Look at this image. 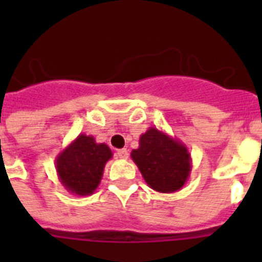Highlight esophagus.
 <instances>
[{"mask_svg": "<svg viewBox=\"0 0 262 262\" xmlns=\"http://www.w3.org/2000/svg\"><path fill=\"white\" fill-rule=\"evenodd\" d=\"M118 157L122 160H127L128 159V149L127 148H122V149H119V151L117 152Z\"/></svg>", "mask_w": 262, "mask_h": 262, "instance_id": "esophagus-1", "label": "esophagus"}]
</instances>
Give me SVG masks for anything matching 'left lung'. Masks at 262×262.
Here are the masks:
<instances>
[{"label": "left lung", "mask_w": 262, "mask_h": 262, "mask_svg": "<svg viewBox=\"0 0 262 262\" xmlns=\"http://www.w3.org/2000/svg\"><path fill=\"white\" fill-rule=\"evenodd\" d=\"M131 159L144 181L159 193L180 190L191 172V157L186 145L156 127H149L139 139Z\"/></svg>", "instance_id": "left-lung-1"}]
</instances>
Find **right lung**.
<instances>
[{
  "label": "right lung",
  "instance_id": "obj_1",
  "mask_svg": "<svg viewBox=\"0 0 262 262\" xmlns=\"http://www.w3.org/2000/svg\"><path fill=\"white\" fill-rule=\"evenodd\" d=\"M113 152L105 143H97L92 135L80 134L56 156L60 182L75 195H90L102 180L106 163Z\"/></svg>",
  "mask_w": 262,
  "mask_h": 262
}]
</instances>
